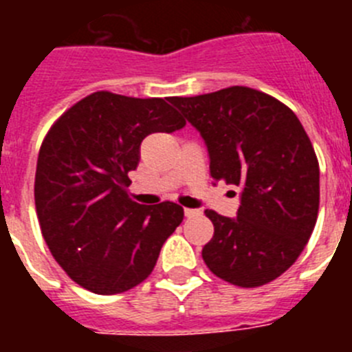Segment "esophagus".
<instances>
[{"instance_id":"obj_1","label":"esophagus","mask_w":352,"mask_h":352,"mask_svg":"<svg viewBox=\"0 0 352 352\" xmlns=\"http://www.w3.org/2000/svg\"><path fill=\"white\" fill-rule=\"evenodd\" d=\"M201 213L199 210H192V208H185V217H188V219H192V217H197V214Z\"/></svg>"}]
</instances>
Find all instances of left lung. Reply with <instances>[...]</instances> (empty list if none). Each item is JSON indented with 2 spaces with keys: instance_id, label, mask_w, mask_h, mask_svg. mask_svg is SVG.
I'll list each match as a JSON object with an SVG mask.
<instances>
[{
  "instance_id": "1",
  "label": "left lung",
  "mask_w": 352,
  "mask_h": 352,
  "mask_svg": "<svg viewBox=\"0 0 352 352\" xmlns=\"http://www.w3.org/2000/svg\"><path fill=\"white\" fill-rule=\"evenodd\" d=\"M169 102L203 135L214 183L241 188L236 219L204 211L214 227L204 263L238 287L275 280L300 257L319 211V162L303 125L247 86Z\"/></svg>"
}]
</instances>
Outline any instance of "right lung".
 <instances>
[{
  "label": "right lung",
  "instance_id": "obj_1",
  "mask_svg": "<svg viewBox=\"0 0 352 352\" xmlns=\"http://www.w3.org/2000/svg\"><path fill=\"white\" fill-rule=\"evenodd\" d=\"M185 123L169 98L96 91L51 126L36 162V214L52 257L80 287L118 294L153 272L183 208L133 203L129 173L146 135Z\"/></svg>",
  "mask_w": 352,
  "mask_h": 352
}]
</instances>
